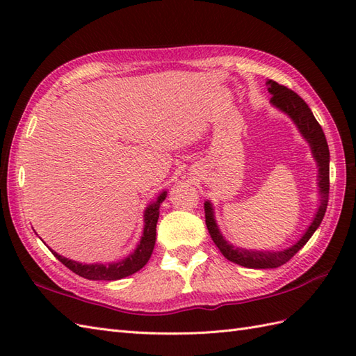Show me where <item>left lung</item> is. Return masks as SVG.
<instances>
[{
	"mask_svg": "<svg viewBox=\"0 0 356 356\" xmlns=\"http://www.w3.org/2000/svg\"><path fill=\"white\" fill-rule=\"evenodd\" d=\"M266 87L270 97V105L278 111H282L283 115L289 118L293 125L297 127L298 133L301 134L309 147H311V153L314 161L316 163V168H318V195H320V203L318 208L315 211V216L312 217V222L309 223L306 231L301 234V237L295 241L293 245L287 246L284 249H246L241 246H234L229 243L228 240L223 237V234L218 228L217 220H216V213H214V205L211 200L205 202V217H207V228L211 234V238L214 240L217 248L220 249V252L228 259L229 261H234L240 264L243 268H251V269H272L278 268L289 261L292 257L297 254L301 248H303L309 238L314 236V232L318 229V226L323 222V217L326 214L327 208V200H329V162H330V154H329V147L326 136L323 133V128L320 124L316 122L314 113L309 108V105L301 99V97L293 93L292 90L286 88L284 86L277 84L275 81L268 79Z\"/></svg>",
	"mask_w": 356,
	"mask_h": 356,
	"instance_id": "left-lung-1",
	"label": "left lung"
}]
</instances>
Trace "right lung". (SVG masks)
Wrapping results in <instances>:
<instances>
[{
    "instance_id": "right-lung-1",
    "label": "right lung",
    "mask_w": 356,
    "mask_h": 356,
    "mask_svg": "<svg viewBox=\"0 0 356 356\" xmlns=\"http://www.w3.org/2000/svg\"><path fill=\"white\" fill-rule=\"evenodd\" d=\"M166 199V190H163L157 197L149 202L145 211H143V231L140 240L136 245L134 251L128 254L124 259L111 263H79L67 259V257L59 255L58 252L49 248L51 254L56 259L65 264L67 268L73 270L74 274L79 277H84L87 280H105V282H111V280H120L128 275H133L134 272L140 270L148 263L151 254H153L154 243H156V225L159 220V208H161L162 202Z\"/></svg>"
}]
</instances>
